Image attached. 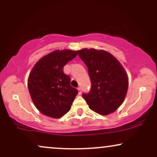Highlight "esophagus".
Returning <instances> with one entry per match:
<instances>
[{"label":"esophagus","mask_w":157,"mask_h":157,"mask_svg":"<svg viewBox=\"0 0 157 157\" xmlns=\"http://www.w3.org/2000/svg\"><path fill=\"white\" fill-rule=\"evenodd\" d=\"M77 90H78V93H79V94H80L81 92H82V90H81V88H80V87L77 88Z\"/></svg>","instance_id":"esophagus-1"}]
</instances>
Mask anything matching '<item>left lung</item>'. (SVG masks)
<instances>
[{
    "mask_svg": "<svg viewBox=\"0 0 157 157\" xmlns=\"http://www.w3.org/2000/svg\"><path fill=\"white\" fill-rule=\"evenodd\" d=\"M88 68L91 88L82 97L95 112L107 115L116 111L125 99L128 86L127 73L112 55L94 48L77 51Z\"/></svg>",
    "mask_w": 157,
    "mask_h": 157,
    "instance_id": "8db88e82",
    "label": "left lung"
}]
</instances>
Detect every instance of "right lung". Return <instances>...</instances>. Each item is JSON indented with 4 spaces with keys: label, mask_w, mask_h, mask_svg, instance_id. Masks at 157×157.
Segmentation results:
<instances>
[{
    "label": "right lung",
    "mask_w": 157,
    "mask_h": 157,
    "mask_svg": "<svg viewBox=\"0 0 157 157\" xmlns=\"http://www.w3.org/2000/svg\"><path fill=\"white\" fill-rule=\"evenodd\" d=\"M77 54L71 50H56L42 57L32 68L29 91L36 108L44 115L60 118L71 109L78 90L70 85L71 77L63 72V67Z\"/></svg>",
    "instance_id": "1"
}]
</instances>
